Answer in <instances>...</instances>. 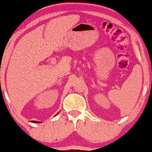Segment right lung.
Returning a JSON list of instances; mask_svg holds the SVG:
<instances>
[{
	"label": "right lung",
	"instance_id": "right-lung-1",
	"mask_svg": "<svg viewBox=\"0 0 152 152\" xmlns=\"http://www.w3.org/2000/svg\"><path fill=\"white\" fill-rule=\"evenodd\" d=\"M58 113H57V114H58ZM57 114H56V115H57ZM32 122H37V123H40V122H38V121H32Z\"/></svg>",
	"mask_w": 152,
	"mask_h": 152
}]
</instances>
